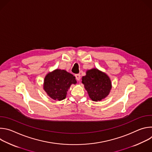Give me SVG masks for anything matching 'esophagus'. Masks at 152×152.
Returning <instances> with one entry per match:
<instances>
[{
    "label": "esophagus",
    "instance_id": "esophagus-1",
    "mask_svg": "<svg viewBox=\"0 0 152 152\" xmlns=\"http://www.w3.org/2000/svg\"><path fill=\"white\" fill-rule=\"evenodd\" d=\"M75 77H76V79L77 80V81H79L80 79V74H77L75 75Z\"/></svg>",
    "mask_w": 152,
    "mask_h": 152
}]
</instances>
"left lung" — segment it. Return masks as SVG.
Listing matches in <instances>:
<instances>
[{"label": "left lung", "instance_id": "1", "mask_svg": "<svg viewBox=\"0 0 152 152\" xmlns=\"http://www.w3.org/2000/svg\"><path fill=\"white\" fill-rule=\"evenodd\" d=\"M82 83L90 98L94 102L101 101L106 97L112 88L110 77L96 68L86 72V75L82 77Z\"/></svg>", "mask_w": 152, "mask_h": 152}]
</instances>
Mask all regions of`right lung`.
<instances>
[{
  "instance_id": "add662e5",
  "label": "right lung",
  "mask_w": 152,
  "mask_h": 152,
  "mask_svg": "<svg viewBox=\"0 0 152 152\" xmlns=\"http://www.w3.org/2000/svg\"><path fill=\"white\" fill-rule=\"evenodd\" d=\"M75 77L65 70L55 69L45 77L43 89L51 99L61 101L66 99L72 84H76Z\"/></svg>"
}]
</instances>
